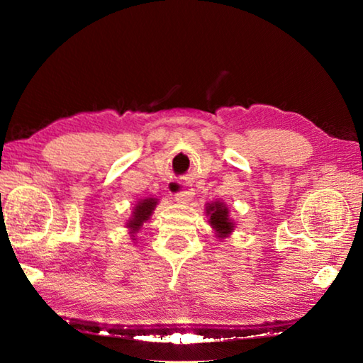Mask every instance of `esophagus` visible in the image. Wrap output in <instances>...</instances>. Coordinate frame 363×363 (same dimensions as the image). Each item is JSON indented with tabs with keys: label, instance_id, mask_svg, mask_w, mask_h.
Wrapping results in <instances>:
<instances>
[{
	"label": "esophagus",
	"instance_id": "1",
	"mask_svg": "<svg viewBox=\"0 0 363 363\" xmlns=\"http://www.w3.org/2000/svg\"><path fill=\"white\" fill-rule=\"evenodd\" d=\"M192 196H194L192 189H189L187 186H184V189L181 190V192H177L174 195V200L177 201V203H181V205H187L189 201L192 200Z\"/></svg>",
	"mask_w": 363,
	"mask_h": 363
}]
</instances>
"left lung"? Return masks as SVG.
I'll return each mask as SVG.
<instances>
[{"label":"left lung","instance_id":"1","mask_svg":"<svg viewBox=\"0 0 363 363\" xmlns=\"http://www.w3.org/2000/svg\"><path fill=\"white\" fill-rule=\"evenodd\" d=\"M206 216H210L208 223L216 232V237L224 238L233 230V223L229 218V208H227L223 201H213V203H206Z\"/></svg>","mask_w":363,"mask_h":363}]
</instances>
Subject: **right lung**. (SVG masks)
Segmentation results:
<instances>
[{
    "instance_id": "add662e5",
    "label": "right lung",
    "mask_w": 363,
    "mask_h": 363,
    "mask_svg": "<svg viewBox=\"0 0 363 363\" xmlns=\"http://www.w3.org/2000/svg\"><path fill=\"white\" fill-rule=\"evenodd\" d=\"M157 203H158L157 199H144V200H140L136 206H134L133 216L126 224V227L131 230V233H136L140 227H143L145 220L150 219ZM133 240H136V238H133Z\"/></svg>"
}]
</instances>
